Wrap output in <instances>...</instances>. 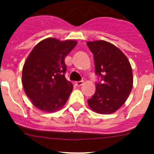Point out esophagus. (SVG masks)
<instances>
[{
	"label": "esophagus",
	"mask_w": 154,
	"mask_h": 154,
	"mask_svg": "<svg viewBox=\"0 0 154 154\" xmlns=\"http://www.w3.org/2000/svg\"><path fill=\"white\" fill-rule=\"evenodd\" d=\"M82 84H83V81H79V82H75V85L77 86H81Z\"/></svg>",
	"instance_id": "esophagus-1"
}]
</instances>
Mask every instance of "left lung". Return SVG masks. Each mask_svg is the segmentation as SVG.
Listing matches in <instances>:
<instances>
[{"mask_svg": "<svg viewBox=\"0 0 154 154\" xmlns=\"http://www.w3.org/2000/svg\"><path fill=\"white\" fill-rule=\"evenodd\" d=\"M94 55L95 73L101 77L88 105L99 114L117 111L129 97L133 86L131 63L119 48L106 41L86 43Z\"/></svg>", "mask_w": 154, "mask_h": 154, "instance_id": "obj_1", "label": "left lung"}]
</instances>
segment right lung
Wrapping results in <instances>:
<instances>
[{
  "instance_id": "add662e5",
  "label": "right lung",
  "mask_w": 154,
  "mask_h": 154,
  "mask_svg": "<svg viewBox=\"0 0 154 154\" xmlns=\"http://www.w3.org/2000/svg\"><path fill=\"white\" fill-rule=\"evenodd\" d=\"M76 45L74 40L48 38L38 43L26 58L23 86L33 105L42 111H57L68 101L73 85L64 76V59Z\"/></svg>"
}]
</instances>
